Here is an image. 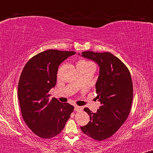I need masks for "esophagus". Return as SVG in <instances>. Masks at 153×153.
<instances>
[{
  "instance_id": "1",
  "label": "esophagus",
  "mask_w": 153,
  "mask_h": 153,
  "mask_svg": "<svg viewBox=\"0 0 153 153\" xmlns=\"http://www.w3.org/2000/svg\"><path fill=\"white\" fill-rule=\"evenodd\" d=\"M82 107H79V106H77V105L74 106V110L75 111H79V110H82Z\"/></svg>"
}]
</instances>
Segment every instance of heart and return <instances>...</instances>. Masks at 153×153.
I'll return each mask as SVG.
<instances>
[{
    "mask_svg": "<svg viewBox=\"0 0 153 153\" xmlns=\"http://www.w3.org/2000/svg\"><path fill=\"white\" fill-rule=\"evenodd\" d=\"M77 64H81V65H90V64H92L91 63L87 62V61L85 60H81L77 63Z\"/></svg>",
    "mask_w": 153,
    "mask_h": 153,
    "instance_id": "1",
    "label": "heart"
}]
</instances>
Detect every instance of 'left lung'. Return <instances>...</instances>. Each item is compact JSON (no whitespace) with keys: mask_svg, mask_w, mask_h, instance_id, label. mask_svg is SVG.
<instances>
[{"mask_svg":"<svg viewBox=\"0 0 153 153\" xmlns=\"http://www.w3.org/2000/svg\"><path fill=\"white\" fill-rule=\"evenodd\" d=\"M82 56L100 66L95 89L101 106L96 113L84 109L90 121L81 130L92 139L102 141L115 133L130 114L133 98L132 78L125 64L109 52L84 51Z\"/></svg>","mask_w":153,"mask_h":153,"instance_id":"8db88e82","label":"left lung"}]
</instances>
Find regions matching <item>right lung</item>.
Returning <instances> with one entry per match:
<instances>
[{
  "label": "right lung",
  "mask_w": 153,
  "mask_h": 153,
  "mask_svg": "<svg viewBox=\"0 0 153 153\" xmlns=\"http://www.w3.org/2000/svg\"><path fill=\"white\" fill-rule=\"evenodd\" d=\"M75 51L48 49L26 63L19 82L18 97L23 120L42 139L59 134L74 111V106L49 100L50 89L56 83L59 64Z\"/></svg>",
  "instance_id": "1"
}]
</instances>
